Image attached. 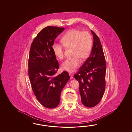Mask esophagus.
Instances as JSON below:
<instances>
[{"label": "esophagus", "mask_w": 132, "mask_h": 132, "mask_svg": "<svg viewBox=\"0 0 132 132\" xmlns=\"http://www.w3.org/2000/svg\"><path fill=\"white\" fill-rule=\"evenodd\" d=\"M69 76H70V79H73V76H72V75H71V73H69Z\"/></svg>", "instance_id": "34e87169"}]
</instances>
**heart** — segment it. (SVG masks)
Listing matches in <instances>:
<instances>
[{"label": "heart", "mask_w": 132, "mask_h": 132, "mask_svg": "<svg viewBox=\"0 0 132 132\" xmlns=\"http://www.w3.org/2000/svg\"><path fill=\"white\" fill-rule=\"evenodd\" d=\"M63 45L54 42L52 50L55 56L62 59L64 57V47L72 48L73 57L68 59L63 63L62 68L63 70L73 72L80 65V59L84 60L90 53L93 39L91 34L87 31L73 29L67 32L61 39Z\"/></svg>", "instance_id": "1"}]
</instances>
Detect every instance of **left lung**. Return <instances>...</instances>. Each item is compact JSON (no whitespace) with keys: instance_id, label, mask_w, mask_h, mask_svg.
Wrapping results in <instances>:
<instances>
[{"instance_id":"1","label":"left lung","mask_w":132,"mask_h":132,"mask_svg":"<svg viewBox=\"0 0 132 132\" xmlns=\"http://www.w3.org/2000/svg\"><path fill=\"white\" fill-rule=\"evenodd\" d=\"M91 32L93 45L91 55L73 76L79 82L81 102L87 107H93L100 103L105 88V57L99 38L93 31Z\"/></svg>"}]
</instances>
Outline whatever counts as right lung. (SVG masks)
I'll list each match as a JSON object with an SVG mask.
<instances>
[{
  "label": "right lung",
  "instance_id": "add662e5",
  "mask_svg": "<svg viewBox=\"0 0 132 132\" xmlns=\"http://www.w3.org/2000/svg\"><path fill=\"white\" fill-rule=\"evenodd\" d=\"M64 28L48 26L38 34L31 45L28 59V76L32 91L38 101L46 108H56L60 95L70 79L63 71L58 76V61L52 46L54 39L64 30Z\"/></svg>",
  "mask_w": 132,
  "mask_h": 132
}]
</instances>
